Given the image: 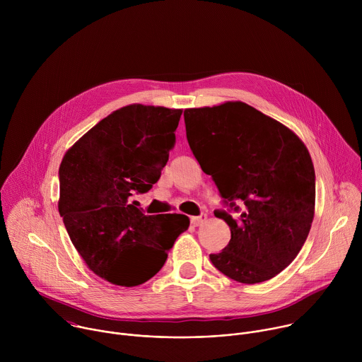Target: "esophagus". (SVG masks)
Segmentation results:
<instances>
[{
  "label": "esophagus",
  "mask_w": 362,
  "mask_h": 362,
  "mask_svg": "<svg viewBox=\"0 0 362 362\" xmlns=\"http://www.w3.org/2000/svg\"><path fill=\"white\" fill-rule=\"evenodd\" d=\"M206 219H208V216H206V214H202L200 216L190 218V222H192L193 226H200V225H203L206 222Z\"/></svg>",
  "instance_id": "obj_1"
}]
</instances>
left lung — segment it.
<instances>
[{"mask_svg": "<svg viewBox=\"0 0 362 362\" xmlns=\"http://www.w3.org/2000/svg\"><path fill=\"white\" fill-rule=\"evenodd\" d=\"M189 146L239 219L215 212L230 240L212 264L240 284L282 272L302 249L315 214V170L286 126L243 101L185 110ZM241 204V209L235 204Z\"/></svg>", "mask_w": 362, "mask_h": 362, "instance_id": "8db88e82", "label": "left lung"}]
</instances>
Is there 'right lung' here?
Returning <instances> with one entry per match:
<instances>
[{
    "instance_id": "obj_1",
    "label": "right lung",
    "mask_w": 362,
    "mask_h": 362,
    "mask_svg": "<svg viewBox=\"0 0 362 362\" xmlns=\"http://www.w3.org/2000/svg\"><path fill=\"white\" fill-rule=\"evenodd\" d=\"M182 109L129 105L91 127L64 154L59 212L88 269L113 285L137 286L156 275L187 230L179 214L147 216L133 192L156 183L175 144Z\"/></svg>"
}]
</instances>
